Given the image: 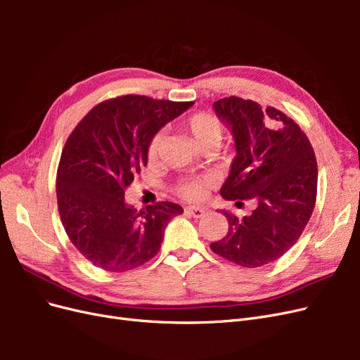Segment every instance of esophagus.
<instances>
[{
  "label": "esophagus",
  "mask_w": 360,
  "mask_h": 360,
  "mask_svg": "<svg viewBox=\"0 0 360 360\" xmlns=\"http://www.w3.org/2000/svg\"><path fill=\"white\" fill-rule=\"evenodd\" d=\"M184 213H186L188 216L197 217V219H200V217H202L205 214V209H202V207H197V205H191V207H186V209H184Z\"/></svg>",
  "instance_id": "34e87169"
}]
</instances>
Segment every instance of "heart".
<instances>
[{"label":"heart","instance_id":"b5f03b06","mask_svg":"<svg viewBox=\"0 0 360 360\" xmlns=\"http://www.w3.org/2000/svg\"><path fill=\"white\" fill-rule=\"evenodd\" d=\"M183 126L186 127L192 136L197 141L201 148L209 146H219L222 139V124L219 118L212 112H193L183 120ZM162 132H156L151 135L147 146V158L148 160H156L159 156V150L162 144ZM207 188V180L202 177H186L177 183V192L183 198L195 201L204 197Z\"/></svg>","mask_w":360,"mask_h":360}]
</instances>
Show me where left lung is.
Masks as SVG:
<instances>
[{
    "label": "left lung",
    "mask_w": 360,
    "mask_h": 360,
    "mask_svg": "<svg viewBox=\"0 0 360 360\" xmlns=\"http://www.w3.org/2000/svg\"><path fill=\"white\" fill-rule=\"evenodd\" d=\"M213 108L236 146L221 195L240 204L255 200L257 209L243 217L222 212L228 233L210 248L242 267L269 264L299 240L312 214L319 177L312 146L299 124L274 106L263 111L254 101L231 96Z\"/></svg>",
    "instance_id": "1"
}]
</instances>
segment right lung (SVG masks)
I'll list each match as a JSON object with an SVG mask.
<instances>
[{
  "instance_id": "obj_1",
  "label": "right lung",
  "mask_w": 360,
  "mask_h": 360,
  "mask_svg": "<svg viewBox=\"0 0 360 360\" xmlns=\"http://www.w3.org/2000/svg\"><path fill=\"white\" fill-rule=\"evenodd\" d=\"M193 102L120 96L96 105L64 144L57 171V201L64 230L96 267L126 271L160 249L179 204L162 201L136 210L124 191L147 165L151 135Z\"/></svg>"
}]
</instances>
